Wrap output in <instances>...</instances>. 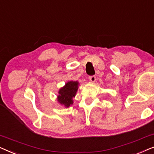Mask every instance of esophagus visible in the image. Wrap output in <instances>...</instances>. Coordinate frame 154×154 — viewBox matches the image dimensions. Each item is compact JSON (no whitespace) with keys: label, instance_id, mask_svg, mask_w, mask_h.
<instances>
[{"label":"esophagus","instance_id":"obj_1","mask_svg":"<svg viewBox=\"0 0 154 154\" xmlns=\"http://www.w3.org/2000/svg\"><path fill=\"white\" fill-rule=\"evenodd\" d=\"M89 80L91 82H92V83H93V82H94L95 81V80H96V77L94 76V75H91V76H89Z\"/></svg>","mask_w":154,"mask_h":154}]
</instances>
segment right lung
Wrapping results in <instances>:
<instances>
[{
    "mask_svg": "<svg viewBox=\"0 0 154 154\" xmlns=\"http://www.w3.org/2000/svg\"><path fill=\"white\" fill-rule=\"evenodd\" d=\"M79 82L69 81L65 84L64 87L59 90V95L57 96L58 102L65 107H69L73 104V98L75 97L78 88H79Z\"/></svg>",
    "mask_w": 154,
    "mask_h": 154,
    "instance_id": "add662e5",
    "label": "right lung"
}]
</instances>
